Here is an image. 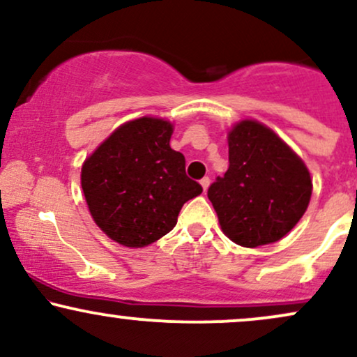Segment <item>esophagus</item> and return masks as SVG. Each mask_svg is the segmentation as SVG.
Listing matches in <instances>:
<instances>
[{"instance_id":"34e87169","label":"esophagus","mask_w":357,"mask_h":357,"mask_svg":"<svg viewBox=\"0 0 357 357\" xmlns=\"http://www.w3.org/2000/svg\"><path fill=\"white\" fill-rule=\"evenodd\" d=\"M199 183H202L203 190H204V191H206V190H208V186H210V178H208V176H204V178H203V179H202V181H199Z\"/></svg>"}]
</instances>
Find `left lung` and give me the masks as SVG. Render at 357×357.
I'll use <instances>...</instances> for the list:
<instances>
[{
  "instance_id": "1",
  "label": "left lung",
  "mask_w": 357,
  "mask_h": 357,
  "mask_svg": "<svg viewBox=\"0 0 357 357\" xmlns=\"http://www.w3.org/2000/svg\"><path fill=\"white\" fill-rule=\"evenodd\" d=\"M228 161L225 176L208 188L221 230L247 248L278 241L309 206L312 181L304 161L257 121L230 130Z\"/></svg>"
}]
</instances>
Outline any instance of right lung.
Returning <instances> with one entry per match:
<instances>
[{
  "mask_svg": "<svg viewBox=\"0 0 357 357\" xmlns=\"http://www.w3.org/2000/svg\"><path fill=\"white\" fill-rule=\"evenodd\" d=\"M173 126L141 117L117 127L82 166V190L93 221L124 247H146L174 228L188 199L202 184L171 149Z\"/></svg>",
  "mask_w": 357,
  "mask_h": 357,
  "instance_id": "1",
  "label": "right lung"
}]
</instances>
